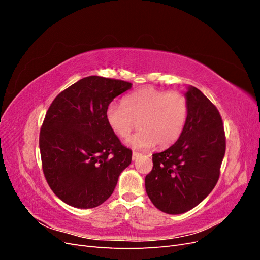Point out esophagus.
<instances>
[{
    "instance_id": "esophagus-1",
    "label": "esophagus",
    "mask_w": 260,
    "mask_h": 260,
    "mask_svg": "<svg viewBox=\"0 0 260 260\" xmlns=\"http://www.w3.org/2000/svg\"><path fill=\"white\" fill-rule=\"evenodd\" d=\"M139 156H141V154L140 153H137V152H133L132 153V160H137L138 159V157Z\"/></svg>"
}]
</instances>
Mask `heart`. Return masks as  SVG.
Returning a JSON list of instances; mask_svg holds the SVG:
<instances>
[{"mask_svg": "<svg viewBox=\"0 0 260 260\" xmlns=\"http://www.w3.org/2000/svg\"><path fill=\"white\" fill-rule=\"evenodd\" d=\"M188 116L187 100L182 93L165 92L144 86L122 99V105L111 103L105 111L109 129L120 139L136 127L140 130L127 143L136 149L156 144L161 148L174 145L182 135Z\"/></svg>", "mask_w": 260, "mask_h": 260, "instance_id": "obj_1", "label": "heart"}]
</instances>
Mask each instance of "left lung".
Wrapping results in <instances>:
<instances>
[{
    "label": "left lung",
    "instance_id": "left-lung-1",
    "mask_svg": "<svg viewBox=\"0 0 260 260\" xmlns=\"http://www.w3.org/2000/svg\"><path fill=\"white\" fill-rule=\"evenodd\" d=\"M188 116L182 135L166 151L153 154L145 190L154 206L170 215L194 208L215 187L225 153L223 123L217 107L187 86Z\"/></svg>",
    "mask_w": 260,
    "mask_h": 260
}]
</instances>
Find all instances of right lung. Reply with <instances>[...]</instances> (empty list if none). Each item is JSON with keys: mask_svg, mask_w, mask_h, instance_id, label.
<instances>
[{"mask_svg": "<svg viewBox=\"0 0 260 260\" xmlns=\"http://www.w3.org/2000/svg\"><path fill=\"white\" fill-rule=\"evenodd\" d=\"M127 81L90 76L52 102L40 131L46 181L59 200L76 208L103 204L131 164L132 151L109 129L106 107L131 89Z\"/></svg>", "mask_w": 260, "mask_h": 260, "instance_id": "obj_1", "label": "right lung"}]
</instances>
